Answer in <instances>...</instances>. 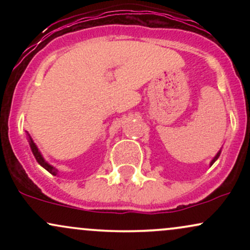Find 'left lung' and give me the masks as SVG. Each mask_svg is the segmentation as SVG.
Listing matches in <instances>:
<instances>
[{"instance_id": "obj_1", "label": "left lung", "mask_w": 250, "mask_h": 250, "mask_svg": "<svg viewBox=\"0 0 250 250\" xmlns=\"http://www.w3.org/2000/svg\"><path fill=\"white\" fill-rule=\"evenodd\" d=\"M219 156H220V151H219V153H217V155H216V156H215V157H214V160H213V161H211V163H210V166H211V165H213V163H214L215 161H216V160H217V157H219Z\"/></svg>"}]
</instances>
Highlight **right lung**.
<instances>
[{
	"instance_id": "obj_1",
	"label": "right lung",
	"mask_w": 250,
	"mask_h": 250,
	"mask_svg": "<svg viewBox=\"0 0 250 250\" xmlns=\"http://www.w3.org/2000/svg\"><path fill=\"white\" fill-rule=\"evenodd\" d=\"M28 137H29V145H30L31 151H33V154H34V156H35L36 161L39 162L40 165H41L43 168H44V169H47V170L49 171L50 174H53V175H56V174H57V169H55V168H54V167H51L50 165H48V163L44 161V159H43V157H42L41 153H40V151H39V149H37V147H36V146H35V143H34L33 140H31V137L29 136V135H28Z\"/></svg>"
}]
</instances>
